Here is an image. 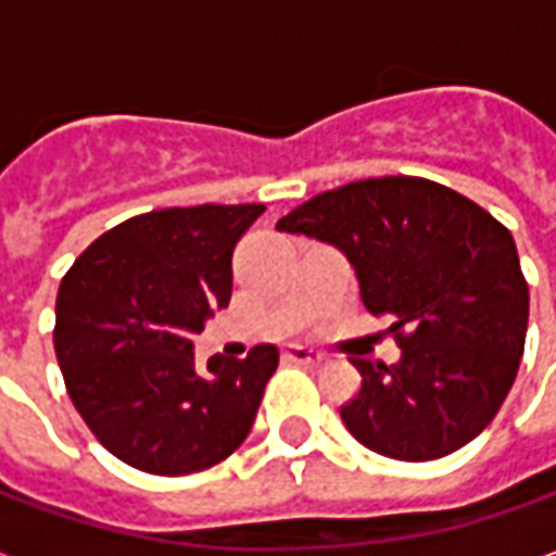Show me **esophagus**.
<instances>
[{"label": "esophagus", "instance_id": "1", "mask_svg": "<svg viewBox=\"0 0 556 556\" xmlns=\"http://www.w3.org/2000/svg\"><path fill=\"white\" fill-rule=\"evenodd\" d=\"M282 357L289 363H301V366H321V363H325V354H321V351L306 349V345H289Z\"/></svg>", "mask_w": 556, "mask_h": 556}]
</instances>
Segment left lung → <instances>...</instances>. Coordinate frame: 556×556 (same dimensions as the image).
<instances>
[{
	"instance_id": "8db88e82",
	"label": "left lung",
	"mask_w": 556,
	"mask_h": 556,
	"mask_svg": "<svg viewBox=\"0 0 556 556\" xmlns=\"http://www.w3.org/2000/svg\"><path fill=\"white\" fill-rule=\"evenodd\" d=\"M279 231L349 258L361 301L396 337L393 366L354 357L342 422L372 453L431 462L489 426L525 354L530 294L509 231L443 184L408 175L315 195Z\"/></svg>"
}]
</instances>
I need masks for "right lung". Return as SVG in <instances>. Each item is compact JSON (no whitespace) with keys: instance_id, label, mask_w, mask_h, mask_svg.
Masks as SVG:
<instances>
[{"instance_id":"right-lung-1","label":"right lung","mask_w":556,"mask_h":556,"mask_svg":"<svg viewBox=\"0 0 556 556\" xmlns=\"http://www.w3.org/2000/svg\"><path fill=\"white\" fill-rule=\"evenodd\" d=\"M265 205L166 207L125 219L79 255L55 298V357L94 438L130 467L181 477L253 429L279 351L214 354L193 337L229 306L231 253Z\"/></svg>"}]
</instances>
